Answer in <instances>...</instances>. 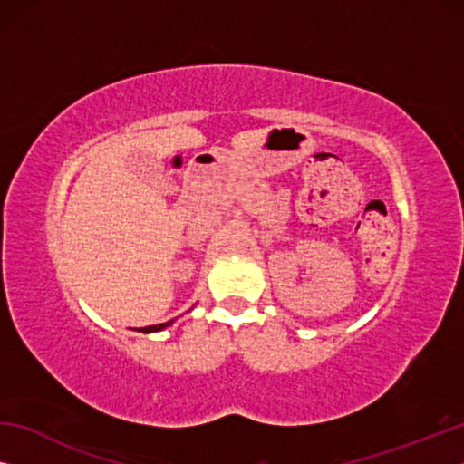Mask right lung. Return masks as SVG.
Returning a JSON list of instances; mask_svg holds the SVG:
<instances>
[{"instance_id":"obj_1","label":"right lung","mask_w":464,"mask_h":464,"mask_svg":"<svg viewBox=\"0 0 464 464\" xmlns=\"http://www.w3.org/2000/svg\"><path fill=\"white\" fill-rule=\"evenodd\" d=\"M174 324V321H168V324H160V325H151V327H145L143 332H160V329H166L168 325Z\"/></svg>"}]
</instances>
